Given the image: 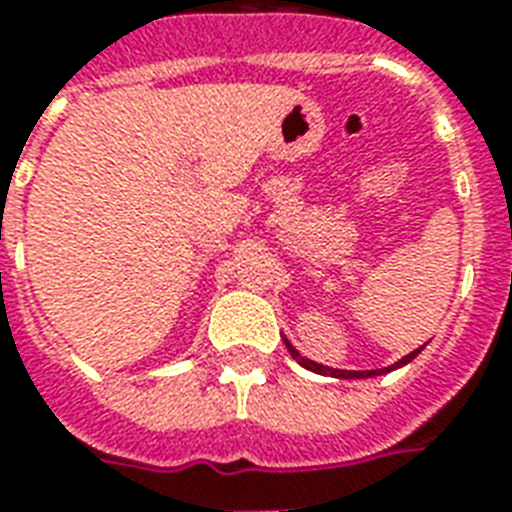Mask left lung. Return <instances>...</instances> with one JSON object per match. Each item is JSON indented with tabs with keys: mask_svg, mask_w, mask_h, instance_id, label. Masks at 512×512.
<instances>
[{
	"mask_svg": "<svg viewBox=\"0 0 512 512\" xmlns=\"http://www.w3.org/2000/svg\"><path fill=\"white\" fill-rule=\"evenodd\" d=\"M284 345H287V350H289V353H292V358H295V361L300 366H305V369H311V372H316V374H329V377H340V380H364V377H377V374H388V372H393V369H398V366L409 364V361H412V358L417 356V353H420L422 348H425V345H420V348L412 350L409 356H404V358H401V361H396V364L385 366V369H366V372H348V369H332V366L316 364V361H311V358L300 356V353H297V350H295V345H292V342H289L287 337H284Z\"/></svg>",
	"mask_w": 512,
	"mask_h": 512,
	"instance_id": "left-lung-1",
	"label": "left lung"
}]
</instances>
